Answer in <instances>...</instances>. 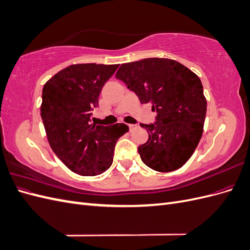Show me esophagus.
Returning <instances> with one entry per match:
<instances>
[{
  "mask_svg": "<svg viewBox=\"0 0 250 250\" xmlns=\"http://www.w3.org/2000/svg\"><path fill=\"white\" fill-rule=\"evenodd\" d=\"M138 127V125H135V124H129V129H130V131H132L133 129H135V128Z\"/></svg>",
  "mask_w": 250,
  "mask_h": 250,
  "instance_id": "1",
  "label": "esophagus"
}]
</instances>
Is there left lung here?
Here are the masks:
<instances>
[{
    "instance_id": "8db88e82",
    "label": "left lung",
    "mask_w": 250,
    "mask_h": 250,
    "mask_svg": "<svg viewBox=\"0 0 250 250\" xmlns=\"http://www.w3.org/2000/svg\"><path fill=\"white\" fill-rule=\"evenodd\" d=\"M116 77L157 112L155 123L141 124L149 134L138 148L143 163L158 172L183 167L198 145L206 120L207 99L199 77L168 58L123 63Z\"/></svg>"
}]
</instances>
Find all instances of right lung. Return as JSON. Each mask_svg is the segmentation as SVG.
<instances>
[{"instance_id": "1", "label": "right lung", "mask_w": 250, "mask_h": 250, "mask_svg": "<svg viewBox=\"0 0 250 250\" xmlns=\"http://www.w3.org/2000/svg\"><path fill=\"white\" fill-rule=\"evenodd\" d=\"M119 64L80 63L59 71L42 88L41 116L52 150L67 168L82 176H95L112 164L124 123L92 124L103 85Z\"/></svg>"}]
</instances>
